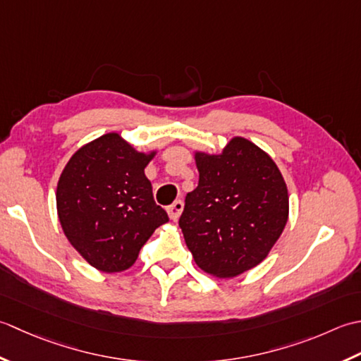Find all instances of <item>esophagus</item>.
<instances>
[{
	"instance_id": "esophagus-1",
	"label": "esophagus",
	"mask_w": 361,
	"mask_h": 361,
	"mask_svg": "<svg viewBox=\"0 0 361 361\" xmlns=\"http://www.w3.org/2000/svg\"><path fill=\"white\" fill-rule=\"evenodd\" d=\"M182 210H183V202L182 201H174L171 205H168V207H166L168 216H170L173 221H178Z\"/></svg>"
}]
</instances>
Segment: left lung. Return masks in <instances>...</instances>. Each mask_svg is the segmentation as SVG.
Segmentation results:
<instances>
[{
  "instance_id": "8db88e82",
  "label": "left lung",
  "mask_w": 361,
  "mask_h": 361,
  "mask_svg": "<svg viewBox=\"0 0 361 361\" xmlns=\"http://www.w3.org/2000/svg\"><path fill=\"white\" fill-rule=\"evenodd\" d=\"M200 183L179 226L195 263L219 279L260 264L288 221V188L268 152L232 137L221 152L195 151Z\"/></svg>"
}]
</instances>
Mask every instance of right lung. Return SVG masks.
<instances>
[{"instance_id":"1","label":"right lung","mask_w":361,"mask_h":361,"mask_svg":"<svg viewBox=\"0 0 361 361\" xmlns=\"http://www.w3.org/2000/svg\"><path fill=\"white\" fill-rule=\"evenodd\" d=\"M157 151H137L109 132L80 146L59 178L56 205L65 237L102 273L129 269L154 231L168 223L145 176Z\"/></svg>"}]
</instances>
